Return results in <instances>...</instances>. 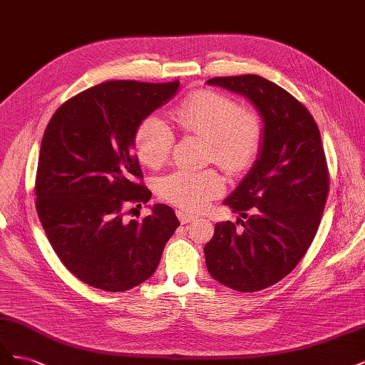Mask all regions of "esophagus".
Listing matches in <instances>:
<instances>
[{
    "label": "esophagus",
    "mask_w": 365,
    "mask_h": 365,
    "mask_svg": "<svg viewBox=\"0 0 365 365\" xmlns=\"http://www.w3.org/2000/svg\"><path fill=\"white\" fill-rule=\"evenodd\" d=\"M176 216H178L181 224H189L196 219L195 215H189L187 212H182V210H178V212H176Z\"/></svg>",
    "instance_id": "1"
}]
</instances>
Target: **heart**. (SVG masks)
<instances>
[{
    "label": "heart",
    "mask_w": 365,
    "mask_h": 365,
    "mask_svg": "<svg viewBox=\"0 0 365 365\" xmlns=\"http://www.w3.org/2000/svg\"><path fill=\"white\" fill-rule=\"evenodd\" d=\"M184 134L208 141V157L225 172L237 175L257 160L263 143V125L257 114L242 111L240 106L216 91H196L170 113ZM173 132L157 115L141 121L134 135L138 160L150 169H160L169 160ZM224 192V180L213 172L176 170L158 182L164 201L185 212H201Z\"/></svg>",
    "instance_id": "1"
}]
</instances>
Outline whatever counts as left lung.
Returning a JSON list of instances; mask_svg holds the SVG:
<instances>
[{"label": "left lung", "mask_w": 365, "mask_h": 365, "mask_svg": "<svg viewBox=\"0 0 365 365\" xmlns=\"http://www.w3.org/2000/svg\"><path fill=\"white\" fill-rule=\"evenodd\" d=\"M245 97L263 123L257 160L224 201L245 221L215 225L204 247L210 275L239 292L280 282L303 259L322 220L329 173L311 113L283 88L256 74L205 82Z\"/></svg>", "instance_id": "1"}]
</instances>
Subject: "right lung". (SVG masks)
I'll list each match as a JSON object with an SVG mask.
<instances>
[{
	"label": "right lung",
	"instance_id": "right-lung-1",
	"mask_svg": "<svg viewBox=\"0 0 365 365\" xmlns=\"http://www.w3.org/2000/svg\"><path fill=\"white\" fill-rule=\"evenodd\" d=\"M180 81H109L74 96L48 121L38 172L36 210L61 262L97 289L121 292L155 272L180 220L155 204L141 220L125 208L150 190L134 153L140 123L178 93Z\"/></svg>",
	"mask_w": 365,
	"mask_h": 365
}]
</instances>
